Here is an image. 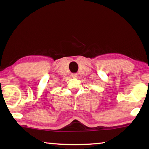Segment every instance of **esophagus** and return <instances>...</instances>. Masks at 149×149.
<instances>
[{
	"instance_id": "1",
	"label": "esophagus",
	"mask_w": 149,
	"mask_h": 149,
	"mask_svg": "<svg viewBox=\"0 0 149 149\" xmlns=\"http://www.w3.org/2000/svg\"><path fill=\"white\" fill-rule=\"evenodd\" d=\"M72 77L73 78H76L77 77V74H76V73H73V74H72Z\"/></svg>"
}]
</instances>
